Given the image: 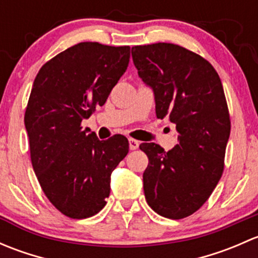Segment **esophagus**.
Instances as JSON below:
<instances>
[{
    "label": "esophagus",
    "instance_id": "esophagus-1",
    "mask_svg": "<svg viewBox=\"0 0 258 258\" xmlns=\"http://www.w3.org/2000/svg\"><path fill=\"white\" fill-rule=\"evenodd\" d=\"M128 144H130V150H137L140 146V142L137 141V140H134V139H130L128 140Z\"/></svg>",
    "mask_w": 258,
    "mask_h": 258
}]
</instances>
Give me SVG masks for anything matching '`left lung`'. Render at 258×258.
I'll return each instance as SVG.
<instances>
[{
	"mask_svg": "<svg viewBox=\"0 0 258 258\" xmlns=\"http://www.w3.org/2000/svg\"><path fill=\"white\" fill-rule=\"evenodd\" d=\"M132 59L152 88L157 118L168 117L178 132L168 152L140 145L148 157L146 201L158 215L181 220L209 200L222 176L231 131L222 83L209 61L173 43L135 46Z\"/></svg>",
	"mask_w": 258,
	"mask_h": 258,
	"instance_id": "left-lung-1",
	"label": "left lung"
}]
</instances>
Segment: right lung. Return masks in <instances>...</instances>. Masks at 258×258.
<instances>
[{
  "mask_svg": "<svg viewBox=\"0 0 258 258\" xmlns=\"http://www.w3.org/2000/svg\"><path fill=\"white\" fill-rule=\"evenodd\" d=\"M128 62L130 46L81 42L46 62L33 82L25 113L32 167L49 202L70 218L105 207L111 173L128 153L122 135L100 141L81 127Z\"/></svg>",
  "mask_w": 258,
  "mask_h": 258,
  "instance_id": "1",
  "label": "right lung"
}]
</instances>
